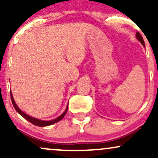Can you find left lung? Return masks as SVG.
<instances>
[{"instance_id":"left-lung-1","label":"left lung","mask_w":158,"mask_h":158,"mask_svg":"<svg viewBox=\"0 0 158 158\" xmlns=\"http://www.w3.org/2000/svg\"><path fill=\"white\" fill-rule=\"evenodd\" d=\"M136 37H137V39L139 40V41H140L141 44H142L143 45V46L145 47V43H144V41H143V39L142 35H141L140 34H139V32H137V34H136Z\"/></svg>"}]
</instances>
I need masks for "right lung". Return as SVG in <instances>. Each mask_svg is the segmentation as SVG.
<instances>
[{"label":"right lung","mask_w":158,"mask_h":158,"mask_svg":"<svg viewBox=\"0 0 158 158\" xmlns=\"http://www.w3.org/2000/svg\"><path fill=\"white\" fill-rule=\"evenodd\" d=\"M10 95H11V100H12V105H13L14 108H15L16 111H17L18 113L20 114V115L22 116L23 118L27 119L29 122H30L31 123H32L33 125H35V126H40V127L48 126H50V125H52V124H54V123L59 122V121H60L61 119L64 117V115L66 114L67 111H68V106H67V108H66V110H65V111L62 114H61V116H59L58 118L54 119H52V120H50V121H43V120H41V119L34 118V117H30V116L27 115V114L23 113L22 110H21L19 109V107H18L17 105L15 104V101H14L13 97H12V93H11V91H10Z\"/></svg>","instance_id":"obj_1"}]
</instances>
